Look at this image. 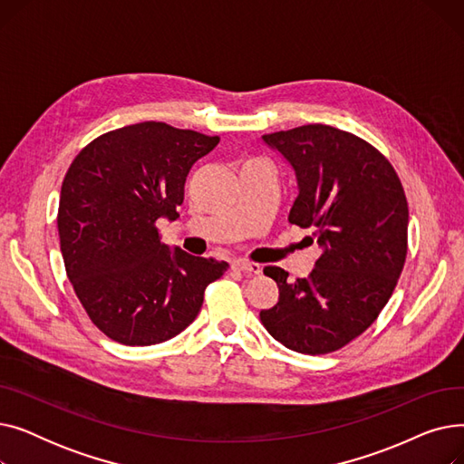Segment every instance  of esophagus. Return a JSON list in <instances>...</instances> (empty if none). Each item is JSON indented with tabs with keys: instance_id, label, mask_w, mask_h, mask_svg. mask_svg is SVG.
<instances>
[{
	"instance_id": "obj_1",
	"label": "esophagus",
	"mask_w": 464,
	"mask_h": 464,
	"mask_svg": "<svg viewBox=\"0 0 464 464\" xmlns=\"http://www.w3.org/2000/svg\"><path fill=\"white\" fill-rule=\"evenodd\" d=\"M233 269L242 271V273H246V275H259L261 273V265L254 263V261H248V259H237V261H233Z\"/></svg>"
}]
</instances>
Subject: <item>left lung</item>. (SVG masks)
Instances as JSON below:
<instances>
[{"label":"left lung","mask_w":464,"mask_h":464,"mask_svg":"<svg viewBox=\"0 0 464 464\" xmlns=\"http://www.w3.org/2000/svg\"><path fill=\"white\" fill-rule=\"evenodd\" d=\"M261 139L295 173L287 222L310 229L308 245L322 254L295 282L265 266L280 295L259 318L285 348L329 353L367 331L393 294L406 259V195L392 163L348 131L308 124Z\"/></svg>","instance_id":"8db88e82"}]
</instances>
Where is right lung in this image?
<instances>
[{
  "mask_svg": "<svg viewBox=\"0 0 464 464\" xmlns=\"http://www.w3.org/2000/svg\"><path fill=\"white\" fill-rule=\"evenodd\" d=\"M219 137L140 121L92 140L62 184L58 233L67 278L93 325L126 346L182 333L229 265L161 245L193 163Z\"/></svg>",
  "mask_w": 464,
  "mask_h": 464,
  "instance_id": "right-lung-1",
  "label": "right lung"
}]
</instances>
